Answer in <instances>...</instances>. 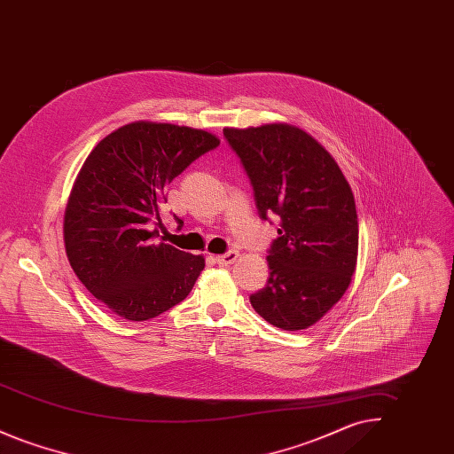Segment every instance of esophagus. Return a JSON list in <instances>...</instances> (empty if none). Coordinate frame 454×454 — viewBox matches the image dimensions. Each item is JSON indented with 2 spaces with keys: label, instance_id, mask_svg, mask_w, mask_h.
Here are the masks:
<instances>
[{
  "label": "esophagus",
  "instance_id": "34e87169",
  "mask_svg": "<svg viewBox=\"0 0 454 454\" xmlns=\"http://www.w3.org/2000/svg\"><path fill=\"white\" fill-rule=\"evenodd\" d=\"M238 257H239V254H238L237 250H230V252L223 254V255H217L216 262L221 267H228V265L235 263Z\"/></svg>",
  "mask_w": 454,
  "mask_h": 454
}]
</instances>
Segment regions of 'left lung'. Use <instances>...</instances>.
<instances>
[{
  "label": "left lung",
  "instance_id": "1",
  "mask_svg": "<svg viewBox=\"0 0 454 454\" xmlns=\"http://www.w3.org/2000/svg\"><path fill=\"white\" fill-rule=\"evenodd\" d=\"M248 175L260 217H279L267 286L250 296L260 317L296 332L339 301L357 265L354 194L333 156L298 126L224 128Z\"/></svg>",
  "mask_w": 454,
  "mask_h": 454
}]
</instances>
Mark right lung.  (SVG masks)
Here are the masks:
<instances>
[{"label": "right lung", "instance_id": "obj_1", "mask_svg": "<svg viewBox=\"0 0 454 454\" xmlns=\"http://www.w3.org/2000/svg\"><path fill=\"white\" fill-rule=\"evenodd\" d=\"M213 132L136 121L88 154L65 211L66 255L88 291L117 317L146 322L184 301L204 270L202 255L153 243L163 189L215 150ZM178 228L182 219L175 217Z\"/></svg>", "mask_w": 454, "mask_h": 454}]
</instances>
